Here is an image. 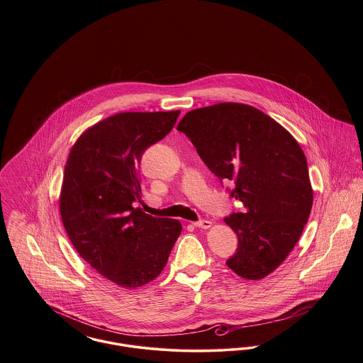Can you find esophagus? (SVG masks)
Masks as SVG:
<instances>
[{
    "mask_svg": "<svg viewBox=\"0 0 363 363\" xmlns=\"http://www.w3.org/2000/svg\"><path fill=\"white\" fill-rule=\"evenodd\" d=\"M191 225H194V227H197V228L207 230V228H209V227L212 225V222H209V220H197V222H193Z\"/></svg>",
    "mask_w": 363,
    "mask_h": 363,
    "instance_id": "1",
    "label": "esophagus"
}]
</instances>
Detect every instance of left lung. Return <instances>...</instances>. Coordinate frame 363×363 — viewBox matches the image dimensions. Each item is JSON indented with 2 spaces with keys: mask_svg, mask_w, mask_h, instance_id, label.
I'll return each mask as SVG.
<instances>
[{
  "mask_svg": "<svg viewBox=\"0 0 363 363\" xmlns=\"http://www.w3.org/2000/svg\"><path fill=\"white\" fill-rule=\"evenodd\" d=\"M177 129L245 211L225 218L237 252L225 261L238 277L257 280L286 259L308 223L313 206L308 162L296 140L249 104H218L185 114Z\"/></svg>",
  "mask_w": 363,
  "mask_h": 363,
  "instance_id": "8db88e82",
  "label": "left lung"
}]
</instances>
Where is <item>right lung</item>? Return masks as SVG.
<instances>
[{"mask_svg":"<svg viewBox=\"0 0 363 363\" xmlns=\"http://www.w3.org/2000/svg\"><path fill=\"white\" fill-rule=\"evenodd\" d=\"M179 113L111 116L86 129L67 160L60 196L67 234L94 269L125 289L159 277L182 230L175 219L133 207L141 156L172 132Z\"/></svg>","mask_w":363,"mask_h":363,"instance_id":"1","label":"right lung"}]
</instances>
